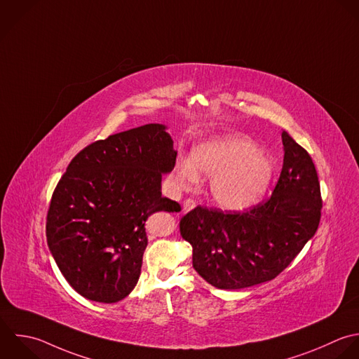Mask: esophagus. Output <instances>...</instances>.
<instances>
[{
  "mask_svg": "<svg viewBox=\"0 0 359 359\" xmlns=\"http://www.w3.org/2000/svg\"><path fill=\"white\" fill-rule=\"evenodd\" d=\"M194 207H196V201H194V200H191V198H187V200L183 203V207H182V214H184V212H187V211L193 210Z\"/></svg>",
  "mask_w": 359,
  "mask_h": 359,
  "instance_id": "obj_1",
  "label": "esophagus"
}]
</instances>
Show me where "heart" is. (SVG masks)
Instances as JSON below:
<instances>
[{
  "label": "heart",
  "instance_id": "obj_1",
  "mask_svg": "<svg viewBox=\"0 0 359 359\" xmlns=\"http://www.w3.org/2000/svg\"><path fill=\"white\" fill-rule=\"evenodd\" d=\"M274 172L271 158L243 135L225 134L196 145L191 158L179 159L173 179L183 190H194L200 176L211 179L214 203L229 211L255 205L267 191Z\"/></svg>",
  "mask_w": 359,
  "mask_h": 359
}]
</instances>
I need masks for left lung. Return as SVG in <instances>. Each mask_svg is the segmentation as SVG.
<instances>
[{
	"mask_svg": "<svg viewBox=\"0 0 359 359\" xmlns=\"http://www.w3.org/2000/svg\"><path fill=\"white\" fill-rule=\"evenodd\" d=\"M284 165L271 197L245 212L196 207L180 219L193 267L212 287L242 290L271 281L318 231L322 196L311 155L283 131Z\"/></svg>",
	"mask_w": 359,
	"mask_h": 359,
	"instance_id": "1",
	"label": "left lung"
}]
</instances>
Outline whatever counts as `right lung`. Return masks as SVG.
<instances>
[{"instance_id":"obj_1","label":"right lung","mask_w":359,"mask_h":359,"mask_svg":"<svg viewBox=\"0 0 359 359\" xmlns=\"http://www.w3.org/2000/svg\"><path fill=\"white\" fill-rule=\"evenodd\" d=\"M176 155L166 126L152 123L92 142L69 162L50 201L46 236L79 295L114 304L134 290L148 245L147 219L180 211L161 191Z\"/></svg>"}]
</instances>
